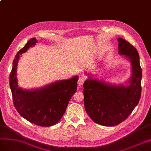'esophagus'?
Here are the masks:
<instances>
[{
    "label": "esophagus",
    "instance_id": "obj_1",
    "mask_svg": "<svg viewBox=\"0 0 151 151\" xmlns=\"http://www.w3.org/2000/svg\"><path fill=\"white\" fill-rule=\"evenodd\" d=\"M85 77L84 76H80L78 80V85L80 86V87H81V86H82L84 81H85Z\"/></svg>",
    "mask_w": 151,
    "mask_h": 151
}]
</instances>
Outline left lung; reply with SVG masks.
<instances>
[{"mask_svg":"<svg viewBox=\"0 0 151 151\" xmlns=\"http://www.w3.org/2000/svg\"><path fill=\"white\" fill-rule=\"evenodd\" d=\"M118 53L131 63L132 76L127 86L115 85L93 78L83 83L85 109L93 121L113 127L124 121L137 106L141 96L142 69L137 49L122 38H118Z\"/></svg>","mask_w":151,"mask_h":151,"instance_id":"obj_1","label":"left lung"}]
</instances>
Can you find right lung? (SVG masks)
Segmentation results:
<instances>
[{
    "label": "right lung",
    "mask_w": 151,
    "mask_h": 151,
    "mask_svg": "<svg viewBox=\"0 0 151 151\" xmlns=\"http://www.w3.org/2000/svg\"><path fill=\"white\" fill-rule=\"evenodd\" d=\"M37 42L35 38H31L16 55L9 77L10 88L14 105L23 118L36 125L50 127L56 124L65 113L71 97L76 92L78 76L55 81L40 88L19 87L17 66L20 55Z\"/></svg>",
    "instance_id": "1"
}]
</instances>
